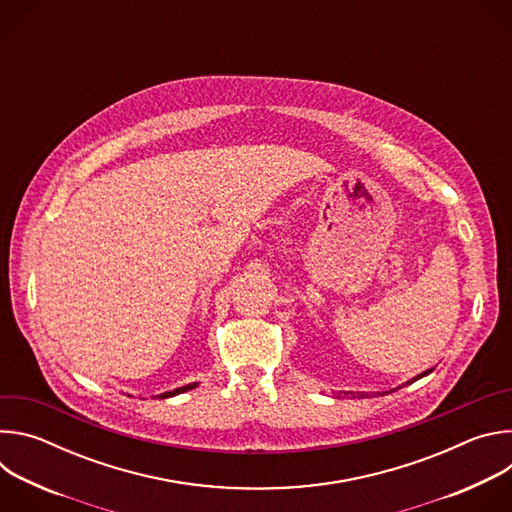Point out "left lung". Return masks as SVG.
Returning a JSON list of instances; mask_svg holds the SVG:
<instances>
[{
	"label": "left lung",
	"instance_id": "left-lung-1",
	"mask_svg": "<svg viewBox=\"0 0 512 512\" xmlns=\"http://www.w3.org/2000/svg\"><path fill=\"white\" fill-rule=\"evenodd\" d=\"M431 371H433V369H429V371H425V373H421V375H417V377H415V379H411V381H409V383H415V381H417V379H421V377H425V375H429V373H431ZM399 389H401V387H399ZM385 393H389V391H385ZM344 395H352V397H354V395H358V397H367V393H352V391H344Z\"/></svg>",
	"mask_w": 512,
	"mask_h": 512
}]
</instances>
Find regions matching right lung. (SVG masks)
<instances>
[{
    "instance_id": "obj_1",
    "label": "right lung",
    "mask_w": 512,
    "mask_h": 512,
    "mask_svg": "<svg viewBox=\"0 0 512 512\" xmlns=\"http://www.w3.org/2000/svg\"><path fill=\"white\" fill-rule=\"evenodd\" d=\"M198 383H190V385H184V387H180V389H174V391H168V393H162V395H158L160 399H168V397H174V395H180V393H186V391H190V389H194Z\"/></svg>"
}]
</instances>
